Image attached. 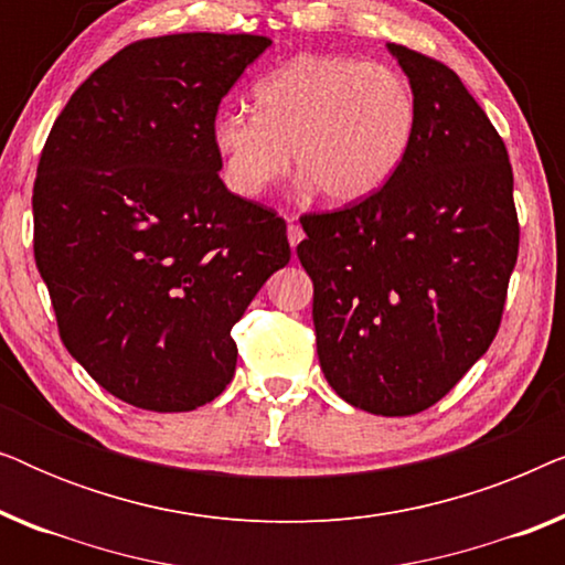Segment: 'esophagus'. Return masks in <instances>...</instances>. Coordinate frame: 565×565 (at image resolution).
Listing matches in <instances>:
<instances>
[{
  "label": "esophagus",
  "mask_w": 565,
  "mask_h": 565,
  "mask_svg": "<svg viewBox=\"0 0 565 565\" xmlns=\"http://www.w3.org/2000/svg\"><path fill=\"white\" fill-rule=\"evenodd\" d=\"M288 242H290L292 249H296V246L303 242V228H300L296 215H290V218H288Z\"/></svg>",
  "instance_id": "esophagus-1"
}]
</instances>
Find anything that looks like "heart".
I'll return each instance as SVG.
<instances>
[{
    "instance_id": "heart-1",
    "label": "heart",
    "mask_w": 565,
    "mask_h": 565,
    "mask_svg": "<svg viewBox=\"0 0 565 565\" xmlns=\"http://www.w3.org/2000/svg\"><path fill=\"white\" fill-rule=\"evenodd\" d=\"M416 128L419 105L398 68L303 53L254 84V113L215 115L211 141L236 195H265L292 151L306 188L331 205H358L398 174Z\"/></svg>"
}]
</instances>
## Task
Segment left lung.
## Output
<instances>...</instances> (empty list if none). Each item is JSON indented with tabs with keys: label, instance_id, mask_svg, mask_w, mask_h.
<instances>
[{
	"label": "left lung",
	"instance_id": "8db88e82",
	"mask_svg": "<svg viewBox=\"0 0 565 565\" xmlns=\"http://www.w3.org/2000/svg\"><path fill=\"white\" fill-rule=\"evenodd\" d=\"M419 128L365 203L303 215L316 352L339 398L377 416L437 404L497 337L520 226L507 146L460 76L388 43Z\"/></svg>",
	"mask_w": 565,
	"mask_h": 565
}]
</instances>
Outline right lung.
<instances>
[{
    "label": "right lung",
    "instance_id": "right-lung-1",
    "mask_svg": "<svg viewBox=\"0 0 565 565\" xmlns=\"http://www.w3.org/2000/svg\"><path fill=\"white\" fill-rule=\"evenodd\" d=\"M273 41H138L74 92L33 188L35 265L66 350L115 398L192 412L236 370L231 329L290 262L285 221L231 192L221 99Z\"/></svg>",
    "mask_w": 565,
    "mask_h": 565
}]
</instances>
